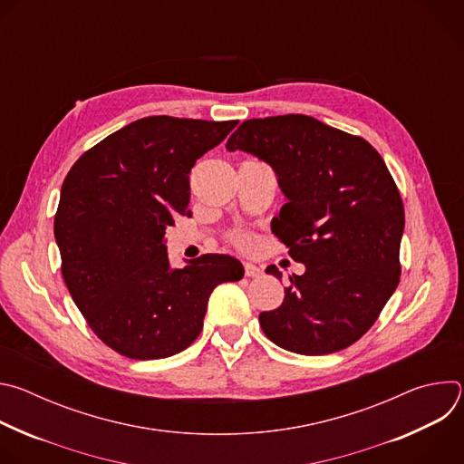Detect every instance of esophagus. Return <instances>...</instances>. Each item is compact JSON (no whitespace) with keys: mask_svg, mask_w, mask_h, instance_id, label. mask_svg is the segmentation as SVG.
Wrapping results in <instances>:
<instances>
[{"mask_svg":"<svg viewBox=\"0 0 464 464\" xmlns=\"http://www.w3.org/2000/svg\"><path fill=\"white\" fill-rule=\"evenodd\" d=\"M244 276H246V277H260V276H262V268L256 266V264L246 262V264H244Z\"/></svg>","mask_w":464,"mask_h":464,"instance_id":"1","label":"esophagus"}]
</instances>
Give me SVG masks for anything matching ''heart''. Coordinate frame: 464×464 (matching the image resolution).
<instances>
[{
  "mask_svg": "<svg viewBox=\"0 0 464 464\" xmlns=\"http://www.w3.org/2000/svg\"><path fill=\"white\" fill-rule=\"evenodd\" d=\"M231 242L242 249H249L253 246V237L247 231H235L231 235Z\"/></svg>",
  "mask_w": 464,
  "mask_h": 464,
  "instance_id": "obj_1",
  "label": "heart"
}]
</instances>
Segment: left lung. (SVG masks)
<instances>
[{"instance_id":"left-lung-1","label":"left lung","mask_w":464,"mask_h":464,"mask_svg":"<svg viewBox=\"0 0 464 464\" xmlns=\"http://www.w3.org/2000/svg\"><path fill=\"white\" fill-rule=\"evenodd\" d=\"M226 149L272 165L288 198L272 231L306 268L290 277L279 308L260 312L264 334L306 356L347 349L401 281L404 204L382 156L301 113L244 121ZM266 272L281 279L276 266Z\"/></svg>"}]
</instances>
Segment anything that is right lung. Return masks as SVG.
<instances>
[{
	"label": "right lung",
	"mask_w": 464,
	"mask_h": 464,
	"mask_svg": "<svg viewBox=\"0 0 464 464\" xmlns=\"http://www.w3.org/2000/svg\"><path fill=\"white\" fill-rule=\"evenodd\" d=\"M237 121L143 117L84 152L54 215L62 277L97 338L131 360L169 358L202 333L211 292L240 281L229 255L172 270L165 229L190 215L188 172Z\"/></svg>",
	"instance_id": "1"
}]
</instances>
